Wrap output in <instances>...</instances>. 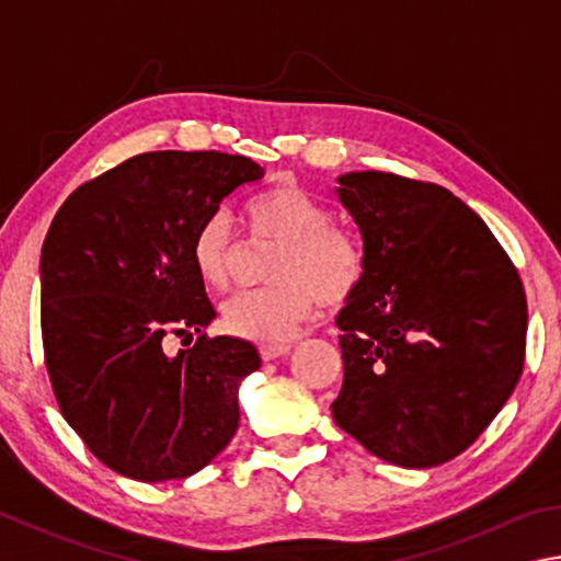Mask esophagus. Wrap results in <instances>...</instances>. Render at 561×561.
<instances>
[{
  "label": "esophagus",
  "mask_w": 561,
  "mask_h": 561,
  "mask_svg": "<svg viewBox=\"0 0 561 561\" xmlns=\"http://www.w3.org/2000/svg\"><path fill=\"white\" fill-rule=\"evenodd\" d=\"M289 351H291L289 344H262L260 346V356L264 360H274V358H279V356H287Z\"/></svg>",
  "instance_id": "1"
}]
</instances>
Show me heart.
<instances>
[{
    "label": "heart",
    "mask_w": 561,
    "mask_h": 561,
    "mask_svg": "<svg viewBox=\"0 0 561 561\" xmlns=\"http://www.w3.org/2000/svg\"><path fill=\"white\" fill-rule=\"evenodd\" d=\"M257 242H277L270 257L267 287L237 291L222 304V327L232 336L279 344L317 304L341 307L358 291L366 254L356 234L331 222V210L297 183L274 185L244 207ZM237 234L227 210L205 217L193 237L190 257L205 287L225 289L237 260Z\"/></svg>",
    "instance_id": "obj_1"
}]
</instances>
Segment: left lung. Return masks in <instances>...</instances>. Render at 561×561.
Wrapping results in <instances>:
<instances>
[{"mask_svg":"<svg viewBox=\"0 0 561 561\" xmlns=\"http://www.w3.org/2000/svg\"><path fill=\"white\" fill-rule=\"evenodd\" d=\"M339 185L364 234L366 274L336 319L344 383L331 413L376 458L448 462L488 428L525 368L517 267L450 190L376 170Z\"/></svg>","mask_w":561,"mask_h":561,"instance_id":"8db88e82","label":"left lung"}]
</instances>
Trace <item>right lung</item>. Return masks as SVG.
Listing matches in <instances>:
<instances>
[{"label":"right lung","mask_w":561,"mask_h":561,"mask_svg":"<svg viewBox=\"0 0 561 561\" xmlns=\"http://www.w3.org/2000/svg\"><path fill=\"white\" fill-rule=\"evenodd\" d=\"M262 175L217 150L140 153L76 187L46 232L42 341L56 403L126 478H190L237 433V386L262 360L250 341L205 334L215 309L190 247L227 195ZM193 330V350L164 354L165 335Z\"/></svg>","instance_id":"obj_1"}]
</instances>
